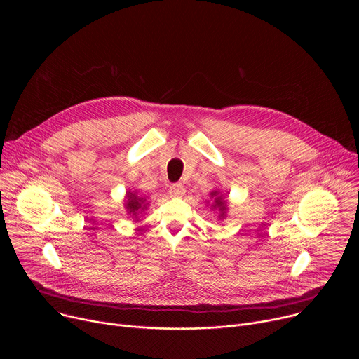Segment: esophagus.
I'll use <instances>...</instances> for the list:
<instances>
[{
	"instance_id": "34e87169",
	"label": "esophagus",
	"mask_w": 359,
	"mask_h": 359,
	"mask_svg": "<svg viewBox=\"0 0 359 359\" xmlns=\"http://www.w3.org/2000/svg\"><path fill=\"white\" fill-rule=\"evenodd\" d=\"M184 191L186 190H184V186L182 183H175L169 187V193H170L172 197H180V196L184 194Z\"/></svg>"
}]
</instances>
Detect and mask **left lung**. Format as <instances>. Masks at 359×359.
I'll return each instance as SVG.
<instances>
[{
  "label": "left lung",
  "instance_id": "left-lung-1",
  "mask_svg": "<svg viewBox=\"0 0 359 359\" xmlns=\"http://www.w3.org/2000/svg\"><path fill=\"white\" fill-rule=\"evenodd\" d=\"M215 194H217V193H216V191H213V193H212V196H215ZM215 201H216V204H215V206H217V208H219V209H220L222 212H224V210H226V206H224V201L222 200V197H220V196H219V197L216 196Z\"/></svg>",
  "mask_w": 359,
  "mask_h": 359
}]
</instances>
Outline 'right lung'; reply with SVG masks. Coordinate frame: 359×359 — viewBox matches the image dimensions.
Here are the masks:
<instances>
[{
    "instance_id": "obj_1",
    "label": "right lung",
    "mask_w": 359,
    "mask_h": 359,
    "mask_svg": "<svg viewBox=\"0 0 359 359\" xmlns=\"http://www.w3.org/2000/svg\"><path fill=\"white\" fill-rule=\"evenodd\" d=\"M144 204H143V200L139 198L137 196H135V193H128V200H126V209L129 210L130 215H136L139 213V210L142 209L143 210Z\"/></svg>"
}]
</instances>
